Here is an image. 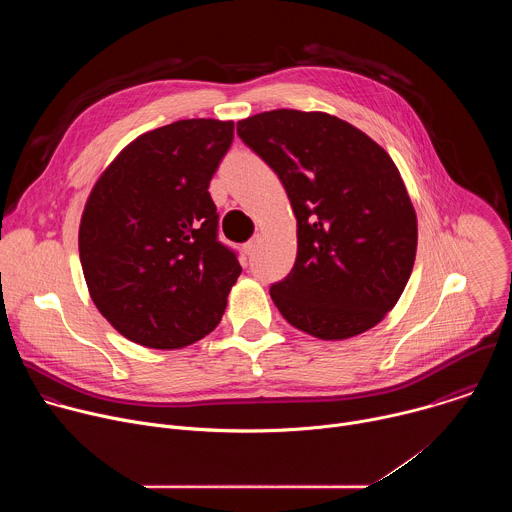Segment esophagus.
I'll use <instances>...</instances> for the list:
<instances>
[{"label": "esophagus", "instance_id": "34e87169", "mask_svg": "<svg viewBox=\"0 0 512 512\" xmlns=\"http://www.w3.org/2000/svg\"><path fill=\"white\" fill-rule=\"evenodd\" d=\"M259 241H261V235H255L253 239H249V241L245 243V253H247V255H253L255 249H257V245H259Z\"/></svg>", "mask_w": 512, "mask_h": 512}]
</instances>
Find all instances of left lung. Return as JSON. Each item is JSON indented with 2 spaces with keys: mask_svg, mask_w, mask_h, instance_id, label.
Segmentation results:
<instances>
[{
  "mask_svg": "<svg viewBox=\"0 0 512 512\" xmlns=\"http://www.w3.org/2000/svg\"><path fill=\"white\" fill-rule=\"evenodd\" d=\"M237 133L279 176L298 221L296 263L269 289L281 316L322 340L377 326L417 251L415 208L391 156L320 111H265Z\"/></svg>",
  "mask_w": 512,
  "mask_h": 512,
  "instance_id": "1",
  "label": "left lung"
}]
</instances>
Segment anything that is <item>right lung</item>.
Returning <instances> with one entry per match:
<instances>
[{
	"label": "right lung",
	"mask_w": 512,
	"mask_h": 512,
	"mask_svg": "<svg viewBox=\"0 0 512 512\" xmlns=\"http://www.w3.org/2000/svg\"><path fill=\"white\" fill-rule=\"evenodd\" d=\"M233 121L182 119L133 139L93 186L79 229L89 294L135 344L184 348L221 322L241 275L218 241L210 180Z\"/></svg>",
	"instance_id": "obj_1"
}]
</instances>
